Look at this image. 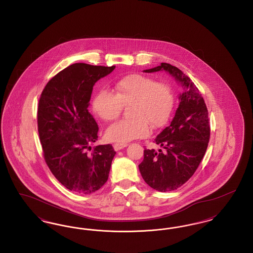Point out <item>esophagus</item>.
Masks as SVG:
<instances>
[{"label":"esophagus","instance_id":"1","mask_svg":"<svg viewBox=\"0 0 253 253\" xmlns=\"http://www.w3.org/2000/svg\"><path fill=\"white\" fill-rule=\"evenodd\" d=\"M126 146H127V143H119V142H117V143L114 144V149H115L116 151H120L121 149L125 148Z\"/></svg>","mask_w":253,"mask_h":253}]
</instances>
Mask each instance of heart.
<instances>
[{
  "label": "heart",
  "mask_w": 253,
  "mask_h": 253,
  "mask_svg": "<svg viewBox=\"0 0 253 253\" xmlns=\"http://www.w3.org/2000/svg\"><path fill=\"white\" fill-rule=\"evenodd\" d=\"M115 94L100 90L93 99V110L102 121H116L128 107L131 119L112 125L106 136L109 140L127 143L143 138L153 128H160L169 121L174 105V96L169 85L151 77L132 74L123 77L114 85Z\"/></svg>",
  "instance_id": "1"
}]
</instances>
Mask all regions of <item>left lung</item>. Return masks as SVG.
Masks as SVG:
<instances>
[{
	"instance_id": "left-lung-1",
	"label": "left lung",
	"mask_w": 253,
	"mask_h": 253,
	"mask_svg": "<svg viewBox=\"0 0 253 253\" xmlns=\"http://www.w3.org/2000/svg\"><path fill=\"white\" fill-rule=\"evenodd\" d=\"M160 70L173 76L184 92L179 96L180 102L170 124L154 141L163 149L158 152L145 149L138 168L151 188L164 193L176 190L193 176L208 148L211 127L204 98L191 79L165 62L144 72Z\"/></svg>"
}]
</instances>
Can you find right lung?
<instances>
[{
	"instance_id": "obj_1",
	"label": "right lung",
	"mask_w": 253,
	"mask_h": 253,
	"mask_svg": "<svg viewBox=\"0 0 253 253\" xmlns=\"http://www.w3.org/2000/svg\"><path fill=\"white\" fill-rule=\"evenodd\" d=\"M115 68L74 63L54 76L40 96L38 132L45 163L75 193H95L108 179L116 152L110 144L91 148L98 126L88 106L93 86Z\"/></svg>"
}]
</instances>
